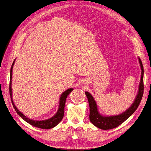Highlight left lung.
Returning <instances> with one entry per match:
<instances>
[{
  "instance_id": "1",
  "label": "left lung",
  "mask_w": 151,
  "mask_h": 151,
  "mask_svg": "<svg viewBox=\"0 0 151 151\" xmlns=\"http://www.w3.org/2000/svg\"><path fill=\"white\" fill-rule=\"evenodd\" d=\"M139 61L141 67V78L139 87L138 94L137 95L135 99L134 103L130 106V107L123 113L118 115H114L110 116H104L100 115L98 110V106L96 103L94 99L93 96L89 93L86 91L85 94L88 98L89 104V119L91 122L94 125L102 130H109L121 125L123 122H124L127 118H129L139 106L141 101L142 98L143 96L144 93V67L142 63L139 58Z\"/></svg>"
}]
</instances>
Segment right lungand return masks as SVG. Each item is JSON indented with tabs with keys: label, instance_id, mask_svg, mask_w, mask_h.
Instances as JSON below:
<instances>
[{
	"label": "right lung",
	"instance_id": "1",
	"mask_svg": "<svg viewBox=\"0 0 151 151\" xmlns=\"http://www.w3.org/2000/svg\"><path fill=\"white\" fill-rule=\"evenodd\" d=\"M14 62H15V60L13 62L11 68L10 83H9V94L11 96V101H12V104L13 105L14 108L15 109V110L17 112V113L22 118V119L25 120L26 122H28L29 124L31 125L32 126L37 127V128H40V129H52V128L57 125L58 123L62 121V118L63 117V115H64V108H65V101H66V98L67 97V96L73 91V88L68 89L67 90L64 91V92L62 94V95L60 96V101H59L58 109L57 113L53 116L49 118V119L45 120H41V121L33 120L32 119H30V118L26 117L21 111H19V109L16 108V106H15V104H14V103L13 100H12V88H11L12 81L11 80H12V68H13V65H14Z\"/></svg>",
	"mask_w": 151,
	"mask_h": 151
}]
</instances>
